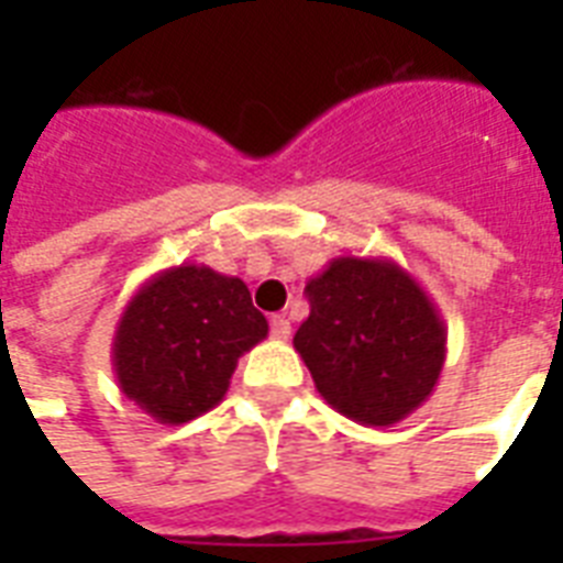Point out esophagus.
Returning a JSON list of instances; mask_svg holds the SVG:
<instances>
[{
  "instance_id": "obj_1",
  "label": "esophagus",
  "mask_w": 563,
  "mask_h": 563,
  "mask_svg": "<svg viewBox=\"0 0 563 563\" xmlns=\"http://www.w3.org/2000/svg\"><path fill=\"white\" fill-rule=\"evenodd\" d=\"M289 335H291L289 318H286V316H272V339H277V342H286Z\"/></svg>"
}]
</instances>
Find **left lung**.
Masks as SVG:
<instances>
[{
    "label": "left lung",
    "instance_id": "8db88e82",
    "mask_svg": "<svg viewBox=\"0 0 563 563\" xmlns=\"http://www.w3.org/2000/svg\"><path fill=\"white\" fill-rule=\"evenodd\" d=\"M295 351L344 418L391 427L435 391L446 327L406 268L385 256H335L307 283Z\"/></svg>",
    "mask_w": 563,
    "mask_h": 563
}]
</instances>
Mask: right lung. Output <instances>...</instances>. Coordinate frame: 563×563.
<instances>
[{
    "label": "right lung",
    "instance_id": "right-lung-1",
    "mask_svg": "<svg viewBox=\"0 0 563 563\" xmlns=\"http://www.w3.org/2000/svg\"><path fill=\"white\" fill-rule=\"evenodd\" d=\"M268 335L239 277L175 265L128 300L113 335L119 391L161 423H187L228 394L242 353Z\"/></svg>",
    "mask_w": 563,
    "mask_h": 563
}]
</instances>
